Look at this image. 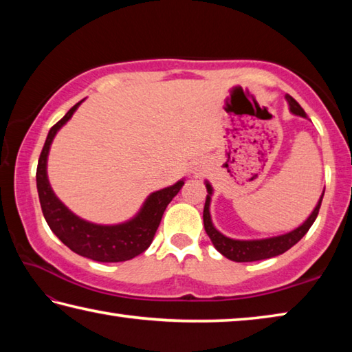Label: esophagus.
Instances as JSON below:
<instances>
[{
	"label": "esophagus",
	"instance_id": "34e87169",
	"mask_svg": "<svg viewBox=\"0 0 352 352\" xmlns=\"http://www.w3.org/2000/svg\"><path fill=\"white\" fill-rule=\"evenodd\" d=\"M193 173H195V175H201V168H195Z\"/></svg>",
	"mask_w": 352,
	"mask_h": 352
}]
</instances>
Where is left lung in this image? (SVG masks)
<instances>
[{"label":"left lung","mask_w":352,"mask_h":352,"mask_svg":"<svg viewBox=\"0 0 352 352\" xmlns=\"http://www.w3.org/2000/svg\"><path fill=\"white\" fill-rule=\"evenodd\" d=\"M286 100L289 104V111H291L292 114L306 117L303 108L300 107L295 98L286 94ZM206 187H207V198H206V206H204V214H202V217H204V227H206L207 235L212 239L214 249H217L221 255H224L226 258H229V260L236 261V263L267 260V258H274L285 254L286 250H289L292 245L297 244L300 239L306 235L307 230L311 229V226L317 218L320 206H322V201H323V195H324L323 192L322 196H320L316 208H314L312 213L307 217V219L303 224L298 226L297 229H294L287 233H283V235H276L270 238L235 239V238H229L223 235V233L213 226L212 214H210V201L213 195V187L210 186V182L208 181H206Z\"/></svg>","instance_id":"left-lung-1"}]
</instances>
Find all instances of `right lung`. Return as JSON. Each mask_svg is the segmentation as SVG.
<instances>
[{
    "instance_id": "add662e5",
    "label": "right lung",
    "mask_w": 352,
    "mask_h": 352,
    "mask_svg": "<svg viewBox=\"0 0 352 352\" xmlns=\"http://www.w3.org/2000/svg\"><path fill=\"white\" fill-rule=\"evenodd\" d=\"M82 102L74 104L63 119L55 123L47 133L38 159V166H36V190H38L41 210L55 236L76 254L100 263L128 261L150 248L165 208L179 193L184 179L170 187L153 192L142 204L139 212L125 223L96 224L72 213L57 198L51 187L47 177V156L54 138L60 128L66 125V122L74 116Z\"/></svg>"
}]
</instances>
